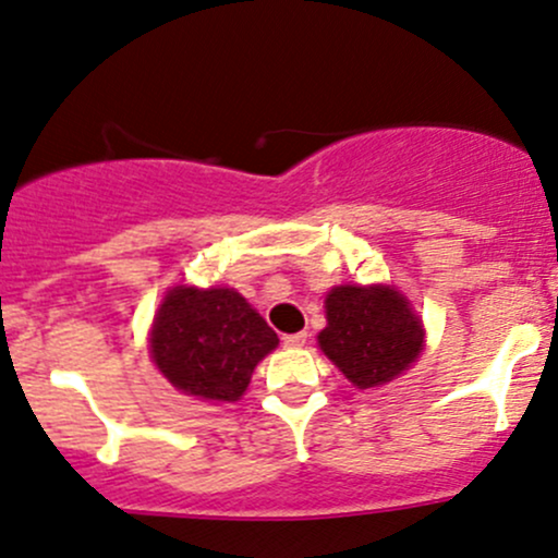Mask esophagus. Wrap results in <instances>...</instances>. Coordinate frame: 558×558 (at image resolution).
<instances>
[{
  "mask_svg": "<svg viewBox=\"0 0 558 558\" xmlns=\"http://www.w3.org/2000/svg\"><path fill=\"white\" fill-rule=\"evenodd\" d=\"M286 348H304L307 344V331H299V333H286L283 337Z\"/></svg>",
  "mask_w": 558,
  "mask_h": 558,
  "instance_id": "obj_1",
  "label": "esophagus"
}]
</instances>
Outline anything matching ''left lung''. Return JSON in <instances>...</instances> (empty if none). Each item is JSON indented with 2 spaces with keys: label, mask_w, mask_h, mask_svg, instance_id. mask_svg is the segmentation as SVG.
<instances>
[{
  "label": "left lung",
  "mask_w": 558,
  "mask_h": 558,
  "mask_svg": "<svg viewBox=\"0 0 558 558\" xmlns=\"http://www.w3.org/2000/svg\"><path fill=\"white\" fill-rule=\"evenodd\" d=\"M318 344L357 390L401 377L425 348V328L392 286H333Z\"/></svg>",
  "instance_id": "8db88e82"
}]
</instances>
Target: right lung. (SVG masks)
Returning a JSON list of instances; mask_svg holds the SVG:
<instances>
[{
  "mask_svg": "<svg viewBox=\"0 0 558 558\" xmlns=\"http://www.w3.org/2000/svg\"><path fill=\"white\" fill-rule=\"evenodd\" d=\"M278 348V333L234 289L175 286L162 299L149 353L175 390L203 401L232 403L256 363Z\"/></svg>",
  "mask_w": 558,
  "mask_h": 558,
  "instance_id": "add662e5",
  "label": "right lung"
}]
</instances>
